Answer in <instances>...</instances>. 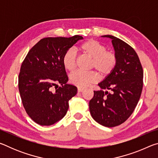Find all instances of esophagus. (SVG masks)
Returning <instances> with one entry per match:
<instances>
[{
    "mask_svg": "<svg viewBox=\"0 0 158 158\" xmlns=\"http://www.w3.org/2000/svg\"><path fill=\"white\" fill-rule=\"evenodd\" d=\"M77 90H78L79 93H81L84 91V89H82V88H78V89H77Z\"/></svg>",
    "mask_w": 158,
    "mask_h": 158,
    "instance_id": "obj_1",
    "label": "esophagus"
}]
</instances>
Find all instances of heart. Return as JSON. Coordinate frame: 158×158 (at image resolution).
Instances as JSON below:
<instances>
[{"mask_svg":"<svg viewBox=\"0 0 158 158\" xmlns=\"http://www.w3.org/2000/svg\"><path fill=\"white\" fill-rule=\"evenodd\" d=\"M78 49L83 54L92 59L90 68H94L102 78L110 75L117 64V57L111 51H106L105 45L95 40L90 39L79 45ZM76 53L72 49L66 51L63 56L62 63L64 68L69 72L76 67ZM99 79V75L94 71H76L69 76V81L79 88L86 87Z\"/></svg>","mask_w":158,"mask_h":158,"instance_id":"b5f03b06","label":"heart"}]
</instances>
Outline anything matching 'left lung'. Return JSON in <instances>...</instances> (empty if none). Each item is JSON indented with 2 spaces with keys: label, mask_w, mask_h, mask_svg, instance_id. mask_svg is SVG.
Returning a JSON list of instances; mask_svg holds the SVG:
<instances>
[{
  "label": "left lung",
  "mask_w": 158,
  "mask_h": 158,
  "mask_svg": "<svg viewBox=\"0 0 158 158\" xmlns=\"http://www.w3.org/2000/svg\"><path fill=\"white\" fill-rule=\"evenodd\" d=\"M102 37L112 40L117 64L110 75L98 84L102 90L94 91L89 109L96 122L112 127L124 123L135 110L142 91L143 73L137 53L132 47L114 36Z\"/></svg>",
  "instance_id": "1"
}]
</instances>
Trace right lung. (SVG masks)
<instances>
[{
    "mask_svg": "<svg viewBox=\"0 0 158 158\" xmlns=\"http://www.w3.org/2000/svg\"><path fill=\"white\" fill-rule=\"evenodd\" d=\"M82 39L80 35L45 37L32 47L23 60L19 90L26 113L36 123L52 125L68 111V102L77 94V88L67 84L62 58Z\"/></svg>",
    "mask_w": 158,
    "mask_h": 158,
    "instance_id": "obj_1",
    "label": "right lung"
}]
</instances>
